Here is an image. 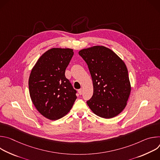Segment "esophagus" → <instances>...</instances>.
Wrapping results in <instances>:
<instances>
[{"label": "esophagus", "instance_id": "1", "mask_svg": "<svg viewBox=\"0 0 160 160\" xmlns=\"http://www.w3.org/2000/svg\"><path fill=\"white\" fill-rule=\"evenodd\" d=\"M78 93H79V94L80 95H81L82 94V92H83V89L82 88H80V89H78Z\"/></svg>", "mask_w": 160, "mask_h": 160}]
</instances>
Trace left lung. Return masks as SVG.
I'll use <instances>...</instances> for the list:
<instances>
[{"label": "left lung", "mask_w": 160, "mask_h": 160, "mask_svg": "<svg viewBox=\"0 0 160 160\" xmlns=\"http://www.w3.org/2000/svg\"><path fill=\"white\" fill-rule=\"evenodd\" d=\"M93 82V96L87 101L96 115L104 118L117 116L124 109L131 91L127 66L111 49L94 46L79 51Z\"/></svg>", "instance_id": "1"}]
</instances>
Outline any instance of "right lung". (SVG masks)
I'll use <instances>...</instances> for the list:
<instances>
[{
    "instance_id": "1",
    "label": "right lung",
    "mask_w": 160,
    "mask_h": 160,
    "mask_svg": "<svg viewBox=\"0 0 160 160\" xmlns=\"http://www.w3.org/2000/svg\"><path fill=\"white\" fill-rule=\"evenodd\" d=\"M73 54L71 49H51L32 70L28 80L31 99L41 115L49 120L65 116L77 99V90L65 77Z\"/></svg>"
}]
</instances>
